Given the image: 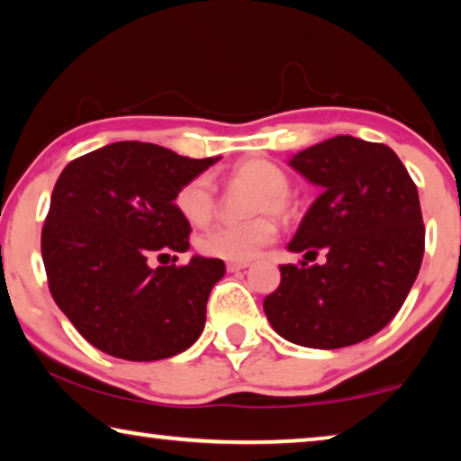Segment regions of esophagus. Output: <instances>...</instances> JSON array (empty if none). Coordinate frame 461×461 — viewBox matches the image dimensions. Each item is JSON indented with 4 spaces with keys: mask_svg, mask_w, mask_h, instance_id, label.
Wrapping results in <instances>:
<instances>
[{
    "mask_svg": "<svg viewBox=\"0 0 461 461\" xmlns=\"http://www.w3.org/2000/svg\"><path fill=\"white\" fill-rule=\"evenodd\" d=\"M249 265H250L249 260H230V263L225 265V267H228V271H230V273H236V271H242V269H246V267H249Z\"/></svg>",
    "mask_w": 461,
    "mask_h": 461,
    "instance_id": "34e87169",
    "label": "esophagus"
}]
</instances>
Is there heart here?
I'll return each mask as SVG.
<instances>
[{
	"instance_id": "heart-1",
	"label": "heart",
	"mask_w": 461,
	"mask_h": 461,
	"mask_svg": "<svg viewBox=\"0 0 461 461\" xmlns=\"http://www.w3.org/2000/svg\"><path fill=\"white\" fill-rule=\"evenodd\" d=\"M236 182L257 188L249 212L257 215L242 223H221L203 233L198 250L212 258L249 260L277 236L273 217H290L294 201L290 196V177L277 163L265 157H250L231 167ZM176 207L192 225H207L217 211V192L209 176H194L176 192Z\"/></svg>"
}]
</instances>
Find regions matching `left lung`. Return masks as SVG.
I'll return each instance as SVG.
<instances>
[{
  "instance_id": "8db88e82",
  "label": "left lung",
  "mask_w": 461,
  "mask_h": 461,
  "mask_svg": "<svg viewBox=\"0 0 461 461\" xmlns=\"http://www.w3.org/2000/svg\"><path fill=\"white\" fill-rule=\"evenodd\" d=\"M290 165L321 196L287 249L327 263L281 265V284L263 308L281 338L338 349L379 333L400 312L424 257L416 184L387 144L335 136L294 155Z\"/></svg>"
}]
</instances>
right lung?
<instances>
[{
  "label": "right lung",
  "instance_id": "right-lung-1",
  "mask_svg": "<svg viewBox=\"0 0 461 461\" xmlns=\"http://www.w3.org/2000/svg\"><path fill=\"white\" fill-rule=\"evenodd\" d=\"M215 161L123 140L78 157L59 174L41 231L47 284L59 311L101 352L163 360L203 333L223 260L149 263L190 249L176 192Z\"/></svg>",
  "mask_w": 461,
  "mask_h": 461
}]
</instances>
